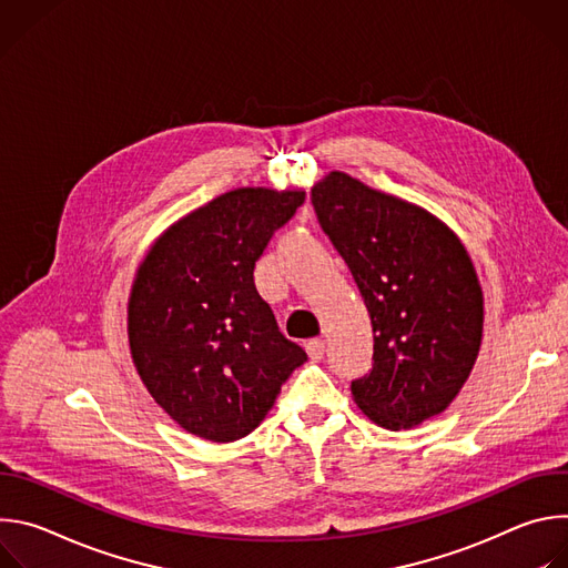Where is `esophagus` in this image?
<instances>
[{"instance_id":"34e87169","label":"esophagus","mask_w":568,"mask_h":568,"mask_svg":"<svg viewBox=\"0 0 568 568\" xmlns=\"http://www.w3.org/2000/svg\"><path fill=\"white\" fill-rule=\"evenodd\" d=\"M305 351H307L310 359L318 362L323 357V353H326V342H323V339H310V342H305Z\"/></svg>"}]
</instances>
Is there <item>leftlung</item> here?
Returning <instances> with one entry per match:
<instances>
[{
    "mask_svg": "<svg viewBox=\"0 0 568 568\" xmlns=\"http://www.w3.org/2000/svg\"><path fill=\"white\" fill-rule=\"evenodd\" d=\"M373 326V368L351 390L375 425L414 429L443 414L483 342V290L460 237L427 209L342 171L312 186Z\"/></svg>",
    "mask_w": 568,
    "mask_h": 568,
    "instance_id": "1",
    "label": "left lung"
}]
</instances>
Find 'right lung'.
<instances>
[{"label":"right lung","mask_w":568,"mask_h":568,"mask_svg":"<svg viewBox=\"0 0 568 568\" xmlns=\"http://www.w3.org/2000/svg\"><path fill=\"white\" fill-rule=\"evenodd\" d=\"M303 200L296 186L222 193L173 222L136 267L128 298L134 368L159 407L197 438L252 434L307 359L254 283L272 233Z\"/></svg>","instance_id":"1"}]
</instances>
